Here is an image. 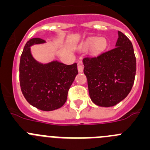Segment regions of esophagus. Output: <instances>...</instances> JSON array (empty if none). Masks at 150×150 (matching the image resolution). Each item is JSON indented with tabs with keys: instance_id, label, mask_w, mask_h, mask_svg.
Listing matches in <instances>:
<instances>
[{
	"instance_id": "1",
	"label": "esophagus",
	"mask_w": 150,
	"mask_h": 150,
	"mask_svg": "<svg viewBox=\"0 0 150 150\" xmlns=\"http://www.w3.org/2000/svg\"><path fill=\"white\" fill-rule=\"evenodd\" d=\"M78 72H83V67L81 65V64H78Z\"/></svg>"
}]
</instances>
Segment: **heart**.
<instances>
[{"label": "heart", "mask_w": 150, "mask_h": 150, "mask_svg": "<svg viewBox=\"0 0 150 150\" xmlns=\"http://www.w3.org/2000/svg\"><path fill=\"white\" fill-rule=\"evenodd\" d=\"M106 45V41L103 38H96V37H93V38L89 39L85 43V47L86 48H91L93 47V52H98L102 51Z\"/></svg>", "instance_id": "1"}]
</instances>
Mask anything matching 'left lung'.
I'll use <instances>...</instances> for the list:
<instances>
[{
	"instance_id": "left-lung-1",
	"label": "left lung",
	"mask_w": 150,
	"mask_h": 150,
	"mask_svg": "<svg viewBox=\"0 0 150 150\" xmlns=\"http://www.w3.org/2000/svg\"><path fill=\"white\" fill-rule=\"evenodd\" d=\"M116 47L83 59L89 93L94 104L112 107L129 95L134 84L136 58L129 39L118 31Z\"/></svg>"
}]
</instances>
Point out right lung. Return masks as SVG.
I'll return each instance as SVG.
<instances>
[{
  "instance_id": "right-lung-1",
  "label": "right lung",
  "mask_w": 150,
  "mask_h": 150,
  "mask_svg": "<svg viewBox=\"0 0 150 150\" xmlns=\"http://www.w3.org/2000/svg\"><path fill=\"white\" fill-rule=\"evenodd\" d=\"M45 42L40 38L30 40L25 45L19 65L21 90L33 107L45 111L61 108L67 102L68 91L78 75L77 63L66 65L58 61L42 64L36 61L30 46Z\"/></svg>"
}]
</instances>
